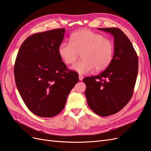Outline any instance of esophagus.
<instances>
[{
	"instance_id": "obj_1",
	"label": "esophagus",
	"mask_w": 151,
	"mask_h": 151,
	"mask_svg": "<svg viewBox=\"0 0 151 151\" xmlns=\"http://www.w3.org/2000/svg\"><path fill=\"white\" fill-rule=\"evenodd\" d=\"M78 78H79L80 80H82L83 78V77L82 75H79V76H78Z\"/></svg>"
}]
</instances>
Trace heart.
<instances>
[{
    "instance_id": "1",
    "label": "heart",
    "mask_w": 151,
    "mask_h": 151,
    "mask_svg": "<svg viewBox=\"0 0 151 151\" xmlns=\"http://www.w3.org/2000/svg\"><path fill=\"white\" fill-rule=\"evenodd\" d=\"M71 43L63 42L59 45L58 52L66 64H73L81 54V61L71 69L84 75L94 68L96 71L106 69L113 60L114 46L113 42L102 35L88 29L76 31L70 37Z\"/></svg>"
}]
</instances>
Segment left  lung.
<instances>
[{"label":"left lung","mask_w":151,"mask_h":151,"mask_svg":"<svg viewBox=\"0 0 151 151\" xmlns=\"http://www.w3.org/2000/svg\"><path fill=\"white\" fill-rule=\"evenodd\" d=\"M114 37L110 65L97 76L83 79L89 107L101 116L118 113L131 100L137 78L138 59L128 37L116 27L98 28Z\"/></svg>","instance_id":"1"}]
</instances>
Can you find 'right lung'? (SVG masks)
I'll return each mask as SVG.
<instances>
[{
  "label": "right lung",
  "instance_id": "obj_1",
  "mask_svg": "<svg viewBox=\"0 0 151 151\" xmlns=\"http://www.w3.org/2000/svg\"><path fill=\"white\" fill-rule=\"evenodd\" d=\"M65 31L55 29L32 35L24 41L17 56V87L27 107L40 117L60 113L78 82V75L68 69L58 52Z\"/></svg>",
  "mask_w": 151,
  "mask_h": 151
}]
</instances>
